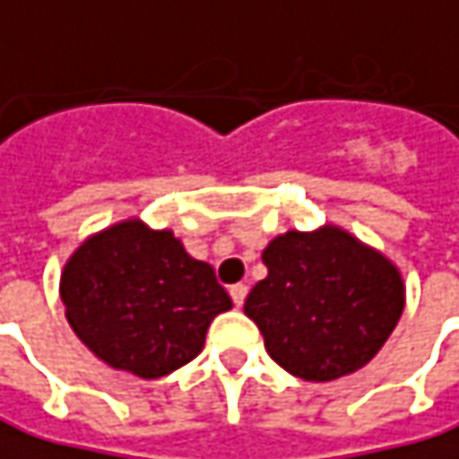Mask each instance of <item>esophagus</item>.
<instances>
[{"label": "esophagus", "mask_w": 459, "mask_h": 459, "mask_svg": "<svg viewBox=\"0 0 459 459\" xmlns=\"http://www.w3.org/2000/svg\"><path fill=\"white\" fill-rule=\"evenodd\" d=\"M247 292H249L247 285H241V282H238V285H233V288H230V298H233V303H236V306H244Z\"/></svg>", "instance_id": "1"}]
</instances>
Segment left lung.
Returning <instances> with one entry per match:
<instances>
[{"instance_id": "1", "label": "left lung", "mask_w": 459, "mask_h": 459, "mask_svg": "<svg viewBox=\"0 0 459 459\" xmlns=\"http://www.w3.org/2000/svg\"><path fill=\"white\" fill-rule=\"evenodd\" d=\"M262 262L267 277L251 288L244 313L269 357L300 380L365 368L406 306L398 267L339 226L288 230L269 241Z\"/></svg>"}]
</instances>
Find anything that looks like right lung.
<instances>
[{"label": "right lung", "instance_id": "1", "mask_svg": "<svg viewBox=\"0 0 459 459\" xmlns=\"http://www.w3.org/2000/svg\"><path fill=\"white\" fill-rule=\"evenodd\" d=\"M58 290L94 357L143 380L195 359L212 318L233 308L208 262L138 218L90 236L64 264Z\"/></svg>", "mask_w": 459, "mask_h": 459}]
</instances>
